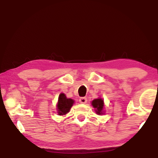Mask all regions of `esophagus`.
<instances>
[{
	"label": "esophagus",
	"instance_id": "34e87169",
	"mask_svg": "<svg viewBox=\"0 0 158 158\" xmlns=\"http://www.w3.org/2000/svg\"><path fill=\"white\" fill-rule=\"evenodd\" d=\"M79 102L80 104H86L87 103V98H85V97H81V98L79 99Z\"/></svg>",
	"mask_w": 158,
	"mask_h": 158
}]
</instances>
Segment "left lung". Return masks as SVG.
Returning a JSON list of instances; mask_svg holds the SVG:
<instances>
[{"mask_svg":"<svg viewBox=\"0 0 158 158\" xmlns=\"http://www.w3.org/2000/svg\"><path fill=\"white\" fill-rule=\"evenodd\" d=\"M92 105L95 108L96 113L98 114H103V108H104V101L102 99H96L92 102Z\"/></svg>","mask_w":158,"mask_h":158,"instance_id":"obj_1","label":"left lung"}]
</instances>
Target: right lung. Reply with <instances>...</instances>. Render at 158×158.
<instances>
[{"mask_svg":"<svg viewBox=\"0 0 158 158\" xmlns=\"http://www.w3.org/2000/svg\"><path fill=\"white\" fill-rule=\"evenodd\" d=\"M74 101L72 99H68L64 93L59 94L58 104H57V109L59 115H63L68 113L70 108L73 106Z\"/></svg>","mask_w":158,"mask_h":158,"instance_id":"add662e5","label":"right lung"}]
</instances>
